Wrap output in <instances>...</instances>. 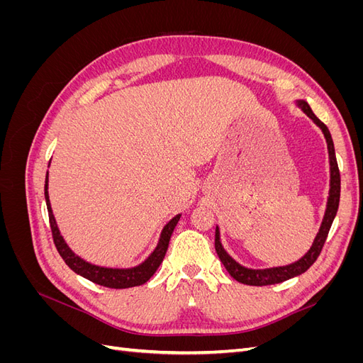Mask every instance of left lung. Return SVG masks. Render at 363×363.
<instances>
[{
  "label": "left lung",
  "mask_w": 363,
  "mask_h": 363,
  "mask_svg": "<svg viewBox=\"0 0 363 363\" xmlns=\"http://www.w3.org/2000/svg\"><path fill=\"white\" fill-rule=\"evenodd\" d=\"M296 104H298V107H301V111L323 130L324 138L327 140L328 160H330V191H328L327 208H325V213H324L323 223L320 227V232H318L311 250L307 251L300 260H296L286 267H276V268H267V269H251V268H245L242 265H239V263L235 259L230 257L228 252L224 250V247L221 244V238H219V228L216 227L215 250H216V255H218L219 260L223 262V265L225 267L230 276H232L235 280H238L239 283L250 284V286H268V284L281 283L284 280H289L292 277L300 276V274L309 269L313 265V262L318 259V256H320V252L324 247V242H325L327 235H328V230H330V227H332V223H333V219L337 212V207H339L340 175H339V168H337V162H336V156H335V145H333V139H332L330 131H328V128L324 123H321V121L315 116L311 106L306 101L298 100L296 101Z\"/></svg>",
  "instance_id": "left-lung-1"
}]
</instances>
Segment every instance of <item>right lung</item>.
<instances>
[{"instance_id":"obj_1","label":"right lung","mask_w":363,"mask_h":363,"mask_svg":"<svg viewBox=\"0 0 363 363\" xmlns=\"http://www.w3.org/2000/svg\"><path fill=\"white\" fill-rule=\"evenodd\" d=\"M50 167V164H48ZM45 201H47V208H48V216H50V227H51V233L54 239V245H56L59 255L65 260V263L79 276L91 280L100 286L106 288H112V289H125V288H133L139 286V284H144L151 279L152 274H155L162 263L164 255H167L168 244L171 235L174 232L175 225H177L179 219L182 215H175L171 221L163 227L157 247L151 255L139 263L138 267L133 268H104V267H98L92 265V263L83 260L79 257L75 252L68 247V244L65 242L63 236L59 232V227L56 224V219H54L52 211H51V204H50V196H48V172L45 177Z\"/></svg>"}]
</instances>
